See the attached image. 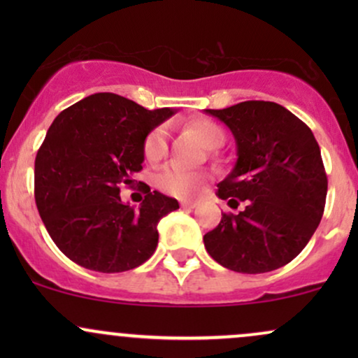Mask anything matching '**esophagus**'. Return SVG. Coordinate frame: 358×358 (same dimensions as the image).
<instances>
[{
  "label": "esophagus",
  "instance_id": "1",
  "mask_svg": "<svg viewBox=\"0 0 358 358\" xmlns=\"http://www.w3.org/2000/svg\"><path fill=\"white\" fill-rule=\"evenodd\" d=\"M180 203H182L183 208H195V207H196L195 200H187V199H185V200H182V202H180Z\"/></svg>",
  "mask_w": 358,
  "mask_h": 358
}]
</instances>
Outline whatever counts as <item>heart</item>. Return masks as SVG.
<instances>
[{"label":"heart","instance_id":"b5f03b06","mask_svg":"<svg viewBox=\"0 0 358 358\" xmlns=\"http://www.w3.org/2000/svg\"><path fill=\"white\" fill-rule=\"evenodd\" d=\"M190 129L199 134L203 145L207 148H219L224 145V129L210 121V119H193L190 122ZM166 127H155L145 139L143 151L150 162H159L166 155ZM207 175L202 171H185L182 168L168 165L155 176V185L162 192L171 193V195H193L199 192L200 185L205 182Z\"/></svg>","mask_w":358,"mask_h":358}]
</instances>
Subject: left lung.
I'll list each match as a JSON object with an SVG mask.
<instances>
[{"label": "left lung", "mask_w": 358, "mask_h": 358, "mask_svg": "<svg viewBox=\"0 0 358 358\" xmlns=\"http://www.w3.org/2000/svg\"><path fill=\"white\" fill-rule=\"evenodd\" d=\"M232 131L237 162L217 185L229 207L203 236L212 259L245 274L269 273L293 261L324 210L328 180L320 146L301 119L269 101L205 109Z\"/></svg>", "instance_id": "obj_1"}]
</instances>
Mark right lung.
<instances>
[{"label": "right lung", "mask_w": 358, "mask_h": 358, "mask_svg": "<svg viewBox=\"0 0 358 358\" xmlns=\"http://www.w3.org/2000/svg\"><path fill=\"white\" fill-rule=\"evenodd\" d=\"M173 114L99 92L48 127L35 158V202L52 241L76 264L122 273L153 256L158 222L178 202L143 183L145 200L134 208L119 192L143 170L148 134Z\"/></svg>", "instance_id": "right-lung-1"}]
</instances>
